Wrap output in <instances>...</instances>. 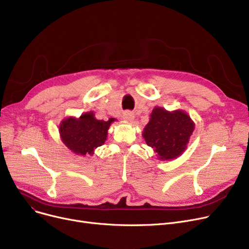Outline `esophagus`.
I'll use <instances>...</instances> for the list:
<instances>
[{"label":"esophagus","mask_w":249,"mask_h":249,"mask_svg":"<svg viewBox=\"0 0 249 249\" xmlns=\"http://www.w3.org/2000/svg\"><path fill=\"white\" fill-rule=\"evenodd\" d=\"M122 118H123V120H124L125 122L131 123V122L134 120V115H133L132 112L126 111V112L123 113V117H122Z\"/></svg>","instance_id":"34e87169"}]
</instances>
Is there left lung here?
<instances>
[{
  "label": "left lung",
  "mask_w": 249,
  "mask_h": 249,
  "mask_svg": "<svg viewBox=\"0 0 249 249\" xmlns=\"http://www.w3.org/2000/svg\"><path fill=\"white\" fill-rule=\"evenodd\" d=\"M194 129L195 123L185 111L154 107L142 136L160 160H172L185 152Z\"/></svg>",
  "instance_id": "8db88e82"
}]
</instances>
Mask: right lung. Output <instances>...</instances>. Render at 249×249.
<instances>
[{
  "instance_id": "add662e5",
  "label": "right lung",
  "mask_w": 249,
  "mask_h": 249,
  "mask_svg": "<svg viewBox=\"0 0 249 249\" xmlns=\"http://www.w3.org/2000/svg\"><path fill=\"white\" fill-rule=\"evenodd\" d=\"M115 121V118H110L108 121L98 120L93 111L84 113L78 118L68 117L59 124L61 141L76 155H93L95 149L106 141L110 125Z\"/></svg>"
}]
</instances>
